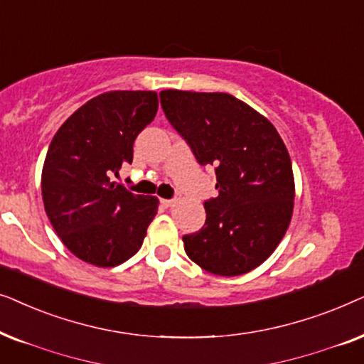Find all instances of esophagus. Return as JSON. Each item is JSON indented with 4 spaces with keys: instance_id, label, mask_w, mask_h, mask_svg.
<instances>
[{
    "instance_id": "obj_1",
    "label": "esophagus",
    "mask_w": 364,
    "mask_h": 364,
    "mask_svg": "<svg viewBox=\"0 0 364 364\" xmlns=\"http://www.w3.org/2000/svg\"><path fill=\"white\" fill-rule=\"evenodd\" d=\"M174 203H176V201H174V200H161V205H163V206H166V208L173 206Z\"/></svg>"
}]
</instances>
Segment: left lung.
<instances>
[{
  "label": "left lung",
  "mask_w": 364,
  "mask_h": 364,
  "mask_svg": "<svg viewBox=\"0 0 364 364\" xmlns=\"http://www.w3.org/2000/svg\"><path fill=\"white\" fill-rule=\"evenodd\" d=\"M159 98L198 163L216 166L220 195L205 203V226L183 236L186 255L220 276L258 268L278 248L293 216V166L279 133L232 95L164 90Z\"/></svg>",
  "instance_id": "obj_1"
}]
</instances>
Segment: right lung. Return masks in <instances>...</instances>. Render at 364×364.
I'll return each mask as SVG.
<instances>
[{"mask_svg":"<svg viewBox=\"0 0 364 364\" xmlns=\"http://www.w3.org/2000/svg\"><path fill=\"white\" fill-rule=\"evenodd\" d=\"M158 111L156 91H108L60 126L41 173L45 211L76 258L113 268L141 248L158 198L111 181L133 161V143Z\"/></svg>","mask_w":364,"mask_h":364,"instance_id":"1","label":"right lung"}]
</instances>
